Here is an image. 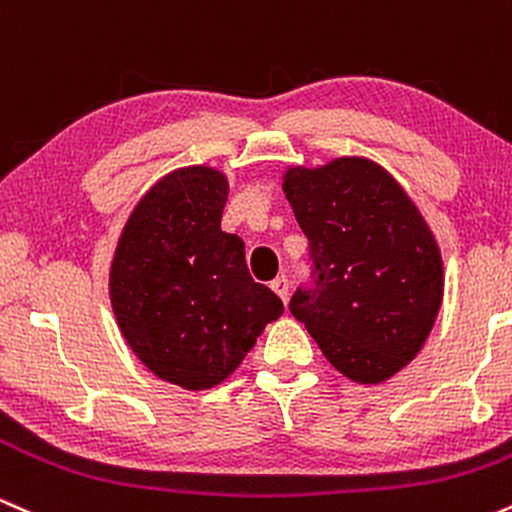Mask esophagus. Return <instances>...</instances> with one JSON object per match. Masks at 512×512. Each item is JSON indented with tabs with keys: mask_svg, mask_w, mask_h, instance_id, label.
I'll use <instances>...</instances> for the list:
<instances>
[{
	"mask_svg": "<svg viewBox=\"0 0 512 512\" xmlns=\"http://www.w3.org/2000/svg\"><path fill=\"white\" fill-rule=\"evenodd\" d=\"M272 291L276 293V296L281 298V301H289V279L286 276H279V279L272 281Z\"/></svg>",
	"mask_w": 512,
	"mask_h": 512,
	"instance_id": "obj_1",
	"label": "esophagus"
}]
</instances>
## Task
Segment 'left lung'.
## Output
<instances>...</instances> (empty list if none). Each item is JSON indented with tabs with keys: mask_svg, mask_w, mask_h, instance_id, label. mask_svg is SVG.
<instances>
[{
	"mask_svg": "<svg viewBox=\"0 0 512 512\" xmlns=\"http://www.w3.org/2000/svg\"><path fill=\"white\" fill-rule=\"evenodd\" d=\"M284 192L310 243L313 289L291 315L327 361L375 385L414 361L443 303V260L431 228L402 185L361 156L293 166Z\"/></svg>",
	"mask_w": 512,
	"mask_h": 512,
	"instance_id": "8db88e82",
	"label": "left lung"
}]
</instances>
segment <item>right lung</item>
Instances as JSON below:
<instances>
[{
    "label": "right lung",
    "mask_w": 512,
    "mask_h": 512,
    "mask_svg": "<svg viewBox=\"0 0 512 512\" xmlns=\"http://www.w3.org/2000/svg\"><path fill=\"white\" fill-rule=\"evenodd\" d=\"M228 180L187 166L139 199L110 264V303L129 349L151 373L185 390L221 385L284 313L252 281L245 243L221 231Z\"/></svg>",
    "instance_id": "obj_1"
}]
</instances>
